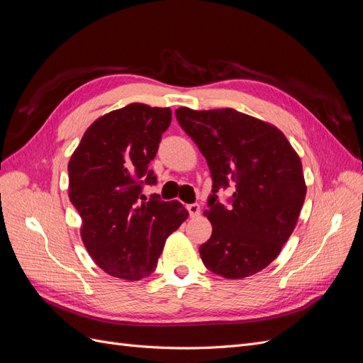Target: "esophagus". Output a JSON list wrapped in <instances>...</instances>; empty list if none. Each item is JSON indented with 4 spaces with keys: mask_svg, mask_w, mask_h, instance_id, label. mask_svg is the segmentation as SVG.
Here are the masks:
<instances>
[{
    "mask_svg": "<svg viewBox=\"0 0 363 363\" xmlns=\"http://www.w3.org/2000/svg\"><path fill=\"white\" fill-rule=\"evenodd\" d=\"M186 208H188V212H189V215H191L192 218L199 216V215H200V212H201L200 204H196V203H194V204H188V206H186Z\"/></svg>",
    "mask_w": 363,
    "mask_h": 363,
    "instance_id": "34e87169",
    "label": "esophagus"
}]
</instances>
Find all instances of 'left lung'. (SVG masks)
I'll return each instance as SVG.
<instances>
[{
	"mask_svg": "<svg viewBox=\"0 0 363 363\" xmlns=\"http://www.w3.org/2000/svg\"><path fill=\"white\" fill-rule=\"evenodd\" d=\"M175 116L213 180L204 212L212 236L200 247L206 268L230 280L265 269L292 235L306 199L298 155L276 125L235 108L179 107ZM228 185L234 195L224 206L216 192Z\"/></svg>",
	"mask_w": 363,
	"mask_h": 363,
	"instance_id": "1",
	"label": "left lung"
}]
</instances>
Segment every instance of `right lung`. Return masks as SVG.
Listing matches in <instances>:
<instances>
[{"label": "right lung", "instance_id": "add662e5", "mask_svg": "<svg viewBox=\"0 0 363 363\" xmlns=\"http://www.w3.org/2000/svg\"><path fill=\"white\" fill-rule=\"evenodd\" d=\"M169 124V107L131 103L94 121L72 152L69 200L87 252L108 276H150L168 236L189 216L180 201L142 195V184L157 180L148 163Z\"/></svg>", "mask_w": 363, "mask_h": 363}]
</instances>
